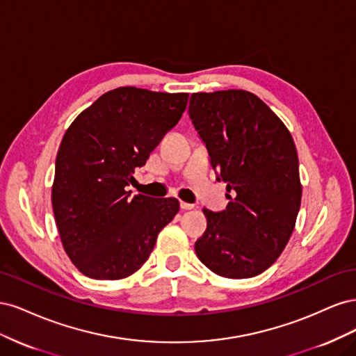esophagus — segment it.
I'll list each match as a JSON object with an SVG mask.
<instances>
[{"label": "esophagus", "mask_w": 356, "mask_h": 356, "mask_svg": "<svg viewBox=\"0 0 356 356\" xmlns=\"http://www.w3.org/2000/svg\"><path fill=\"white\" fill-rule=\"evenodd\" d=\"M179 207H181V209H182V211H188V209H193V208H195V204H193V203H187V202H181V203H179Z\"/></svg>", "instance_id": "1"}]
</instances>
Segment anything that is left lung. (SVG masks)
<instances>
[{
  "instance_id": "left-lung-1",
  "label": "left lung",
  "mask_w": 356,
  "mask_h": 356,
  "mask_svg": "<svg viewBox=\"0 0 356 356\" xmlns=\"http://www.w3.org/2000/svg\"><path fill=\"white\" fill-rule=\"evenodd\" d=\"M188 114L218 181L233 197L221 212L203 209L199 260L222 277H252L282 254L301 203L298 157L286 126L251 92L193 93Z\"/></svg>"
}]
</instances>
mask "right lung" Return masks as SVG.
Returning a JSON list of instances; mask_svg holds the SVG:
<instances>
[{
    "label": "right lung",
    "mask_w": 356,
    "mask_h": 356,
    "mask_svg": "<svg viewBox=\"0 0 356 356\" xmlns=\"http://www.w3.org/2000/svg\"><path fill=\"white\" fill-rule=\"evenodd\" d=\"M188 93L127 86L99 96L62 138L51 187L63 250L99 281L131 276L148 260L160 230L174 220V197L131 199L135 168L186 111Z\"/></svg>",
    "instance_id": "obj_1"
}]
</instances>
